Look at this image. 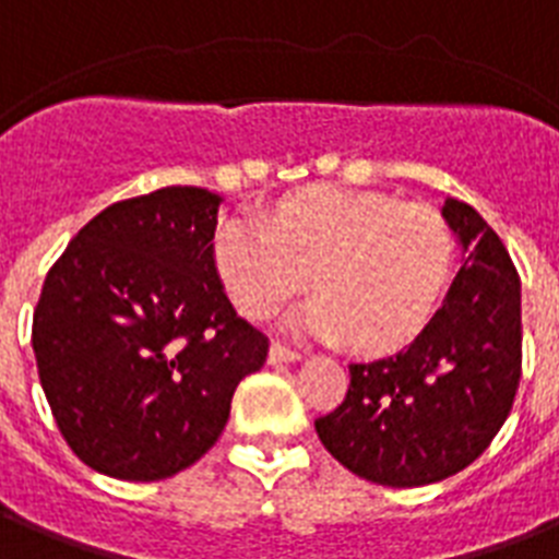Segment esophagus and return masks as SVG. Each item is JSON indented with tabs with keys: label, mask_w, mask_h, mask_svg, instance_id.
I'll return each mask as SVG.
<instances>
[{
	"label": "esophagus",
	"mask_w": 559,
	"mask_h": 559,
	"mask_svg": "<svg viewBox=\"0 0 559 559\" xmlns=\"http://www.w3.org/2000/svg\"><path fill=\"white\" fill-rule=\"evenodd\" d=\"M295 358H301V350H295V347H287V344L281 342H275L270 347L272 365H278V361H295Z\"/></svg>",
	"instance_id": "1"
}]
</instances>
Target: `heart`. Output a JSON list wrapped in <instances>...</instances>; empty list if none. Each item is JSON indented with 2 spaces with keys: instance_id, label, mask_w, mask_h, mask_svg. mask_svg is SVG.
Segmentation results:
<instances>
[{
  "instance_id": "1",
  "label": "heart",
  "mask_w": 559,
  "mask_h": 559,
  "mask_svg": "<svg viewBox=\"0 0 559 559\" xmlns=\"http://www.w3.org/2000/svg\"><path fill=\"white\" fill-rule=\"evenodd\" d=\"M215 266L233 301L266 319L310 284L319 295L293 324L361 350L402 347L430 324L453 270L442 215L382 192L312 186L264 217H229L215 235Z\"/></svg>"
}]
</instances>
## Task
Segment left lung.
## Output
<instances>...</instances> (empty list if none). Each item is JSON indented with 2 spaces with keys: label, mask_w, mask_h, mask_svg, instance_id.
Returning a JSON list of instances; mask_svg holds the SVG:
<instances>
[{
  "label": "left lung",
  "mask_w": 559,
  "mask_h": 559,
  "mask_svg": "<svg viewBox=\"0 0 559 559\" xmlns=\"http://www.w3.org/2000/svg\"><path fill=\"white\" fill-rule=\"evenodd\" d=\"M442 215L465 249L448 301L396 356L350 365L333 413L316 419L324 448L353 474L416 488L460 474L500 433L523 376L520 275L474 206Z\"/></svg>",
  "instance_id": "1"
}]
</instances>
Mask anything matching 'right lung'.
Listing matches in <instances>:
<instances>
[{
	"mask_svg": "<svg viewBox=\"0 0 559 559\" xmlns=\"http://www.w3.org/2000/svg\"><path fill=\"white\" fill-rule=\"evenodd\" d=\"M221 198L166 186L74 235L34 310L36 370L68 448L99 474L154 483L217 442L270 338L226 298Z\"/></svg>",
	"mask_w": 559,
	"mask_h": 559,
	"instance_id": "add662e5",
	"label": "right lung"
}]
</instances>
